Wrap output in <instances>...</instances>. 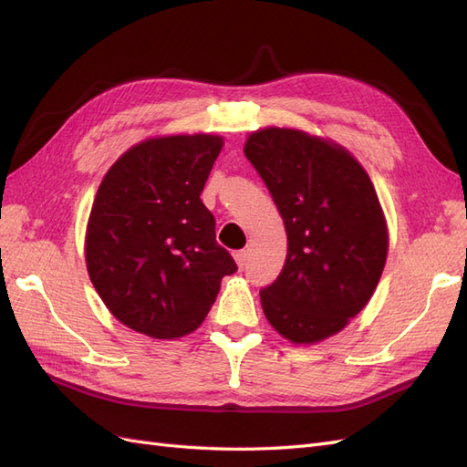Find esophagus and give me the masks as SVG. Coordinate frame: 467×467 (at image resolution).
<instances>
[{"label":"esophagus","instance_id":"1","mask_svg":"<svg viewBox=\"0 0 467 467\" xmlns=\"http://www.w3.org/2000/svg\"><path fill=\"white\" fill-rule=\"evenodd\" d=\"M234 259H235V263L239 266V271H244V266L247 265V251H235L234 253Z\"/></svg>","mask_w":467,"mask_h":467}]
</instances>
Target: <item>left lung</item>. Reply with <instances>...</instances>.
<instances>
[{"mask_svg": "<svg viewBox=\"0 0 467 467\" xmlns=\"http://www.w3.org/2000/svg\"><path fill=\"white\" fill-rule=\"evenodd\" d=\"M285 220L288 255L261 290L263 312L294 345L343 331L370 302L388 257V222L358 160L333 140L255 130L244 146Z\"/></svg>", "mask_w": 467, "mask_h": 467, "instance_id": "obj_1", "label": "left lung"}]
</instances>
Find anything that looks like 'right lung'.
<instances>
[{
	"instance_id": "1",
	"label": "right lung",
	"mask_w": 467,
	"mask_h": 467,
	"mask_svg": "<svg viewBox=\"0 0 467 467\" xmlns=\"http://www.w3.org/2000/svg\"><path fill=\"white\" fill-rule=\"evenodd\" d=\"M222 146L214 134L148 138L99 185L86 232L88 273L126 327L151 338L192 333L222 278L237 271L201 201Z\"/></svg>"
}]
</instances>
